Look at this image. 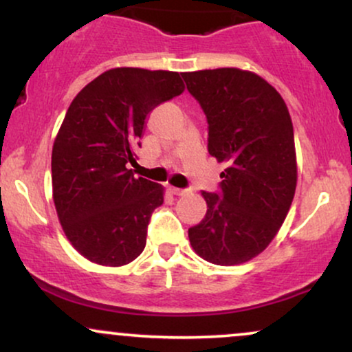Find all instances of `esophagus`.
<instances>
[{"mask_svg":"<svg viewBox=\"0 0 352 352\" xmlns=\"http://www.w3.org/2000/svg\"><path fill=\"white\" fill-rule=\"evenodd\" d=\"M168 190H170V193L177 195V197H182V195H185L186 191H188L186 188H177V186H170V188H168Z\"/></svg>","mask_w":352,"mask_h":352,"instance_id":"esophagus-1","label":"esophagus"}]
</instances>
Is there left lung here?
I'll use <instances>...</instances> for the list:
<instances>
[{"instance_id": "8db88e82", "label": "left lung", "mask_w": 352, "mask_h": 352, "mask_svg": "<svg viewBox=\"0 0 352 352\" xmlns=\"http://www.w3.org/2000/svg\"><path fill=\"white\" fill-rule=\"evenodd\" d=\"M208 122V153L228 164L219 191H203L208 211L188 229L209 263L252 260L270 245L296 193L294 130L283 97L263 78L237 68L182 74Z\"/></svg>"}]
</instances>
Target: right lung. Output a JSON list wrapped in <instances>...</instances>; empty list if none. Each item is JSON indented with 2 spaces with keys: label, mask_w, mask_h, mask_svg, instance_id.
<instances>
[{
  "label": "right lung",
  "mask_w": 352,
  "mask_h": 352,
  "mask_svg": "<svg viewBox=\"0 0 352 352\" xmlns=\"http://www.w3.org/2000/svg\"><path fill=\"white\" fill-rule=\"evenodd\" d=\"M185 91L173 71L115 68L71 102L52 151L53 201L66 237L87 260L122 266L141 255L164 188L135 179L149 113Z\"/></svg>",
  "instance_id": "1"
}]
</instances>
